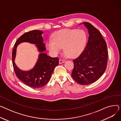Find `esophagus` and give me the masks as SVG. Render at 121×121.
Masks as SVG:
<instances>
[{
	"instance_id": "1",
	"label": "esophagus",
	"mask_w": 121,
	"mask_h": 121,
	"mask_svg": "<svg viewBox=\"0 0 121 121\" xmlns=\"http://www.w3.org/2000/svg\"><path fill=\"white\" fill-rule=\"evenodd\" d=\"M65 61H64V60H62V59H60V60H59V64H61L64 63H65Z\"/></svg>"
}]
</instances>
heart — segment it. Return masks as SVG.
Wrapping results in <instances>:
<instances>
[{"mask_svg": "<svg viewBox=\"0 0 121 121\" xmlns=\"http://www.w3.org/2000/svg\"><path fill=\"white\" fill-rule=\"evenodd\" d=\"M86 35L83 30L62 29L56 31L52 40H48L46 46L53 55H56L64 51L71 58L77 57L83 51L86 43Z\"/></svg>", "mask_w": 121, "mask_h": 121, "instance_id": "1", "label": "heart"}]
</instances>
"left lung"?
Here are the masks:
<instances>
[{
	"label": "left lung",
	"mask_w": 121,
	"mask_h": 121,
	"mask_svg": "<svg viewBox=\"0 0 121 121\" xmlns=\"http://www.w3.org/2000/svg\"><path fill=\"white\" fill-rule=\"evenodd\" d=\"M83 24L87 29L89 37L85 50L73 60L71 76L79 84L87 85L97 81L105 71L108 52L106 42L100 31L90 23Z\"/></svg>",
	"instance_id": "1"
}]
</instances>
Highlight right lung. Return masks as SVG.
Segmentation results:
<instances>
[{
  "mask_svg": "<svg viewBox=\"0 0 121 121\" xmlns=\"http://www.w3.org/2000/svg\"><path fill=\"white\" fill-rule=\"evenodd\" d=\"M43 34L41 30H33L23 34L15 43L12 52V62L16 75L22 82L33 88H40L46 85L49 81L54 68L59 64L58 58L51 57L45 53L46 48ZM23 42L35 44L39 52L35 66L29 71L20 69L15 63L17 47Z\"/></svg>",
  "mask_w": 121,
  "mask_h": 121,
  "instance_id": "add662e5",
  "label": "right lung"
}]
</instances>
